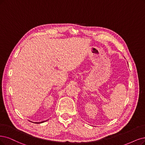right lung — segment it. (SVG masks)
Returning <instances> with one entry per match:
<instances>
[{
    "label": "right lung",
    "instance_id": "right-lung-1",
    "mask_svg": "<svg viewBox=\"0 0 145 145\" xmlns=\"http://www.w3.org/2000/svg\"><path fill=\"white\" fill-rule=\"evenodd\" d=\"M48 120H46V121H42V122H36V124H40V123H42V122H46ZM34 123V122H33Z\"/></svg>",
    "mask_w": 145,
    "mask_h": 145
}]
</instances>
